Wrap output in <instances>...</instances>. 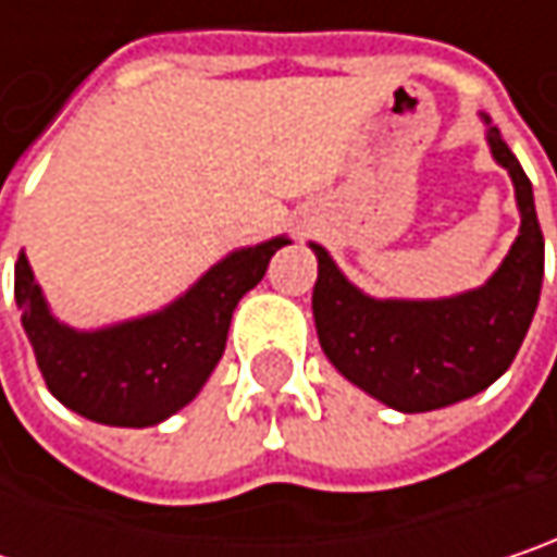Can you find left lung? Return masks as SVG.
<instances>
[{"label": "left lung", "instance_id": "obj_1", "mask_svg": "<svg viewBox=\"0 0 557 557\" xmlns=\"http://www.w3.org/2000/svg\"><path fill=\"white\" fill-rule=\"evenodd\" d=\"M488 145L513 180L520 234L482 288L441 300L368 298L320 244H310L320 269L313 285L320 345L342 377L389 409L431 412L488 389L533 323L545 269L533 183L495 126H488Z\"/></svg>", "mask_w": 557, "mask_h": 557}]
</instances>
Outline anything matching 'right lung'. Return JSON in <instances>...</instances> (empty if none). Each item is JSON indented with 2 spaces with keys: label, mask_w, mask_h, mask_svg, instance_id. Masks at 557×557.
Instances as JSON below:
<instances>
[{
  "label": "right lung",
  "mask_w": 557,
  "mask_h": 557,
  "mask_svg": "<svg viewBox=\"0 0 557 557\" xmlns=\"http://www.w3.org/2000/svg\"><path fill=\"white\" fill-rule=\"evenodd\" d=\"M285 244L292 240L272 237L234 250L164 310L91 333L50 313L27 257L18 253L15 300L47 389L65 409L100 424L148 428L171 418L215 371L237 300L257 288Z\"/></svg>",
  "instance_id": "obj_1"
}]
</instances>
